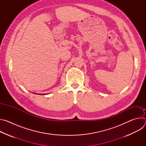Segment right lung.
Instances as JSON below:
<instances>
[{"label": "right lung", "mask_w": 146, "mask_h": 146, "mask_svg": "<svg viewBox=\"0 0 146 146\" xmlns=\"http://www.w3.org/2000/svg\"><path fill=\"white\" fill-rule=\"evenodd\" d=\"M33 94H36V93H34V92H33ZM40 95H46V94H40Z\"/></svg>", "instance_id": "add662e5"}]
</instances>
